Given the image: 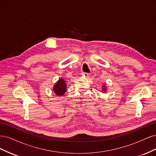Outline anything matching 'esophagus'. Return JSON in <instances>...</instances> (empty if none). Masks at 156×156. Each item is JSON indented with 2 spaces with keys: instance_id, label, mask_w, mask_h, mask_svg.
Listing matches in <instances>:
<instances>
[{
  "instance_id": "obj_1",
  "label": "esophagus",
  "mask_w": 156,
  "mask_h": 156,
  "mask_svg": "<svg viewBox=\"0 0 156 156\" xmlns=\"http://www.w3.org/2000/svg\"><path fill=\"white\" fill-rule=\"evenodd\" d=\"M81 75L83 77H88L90 76V74L88 73H81Z\"/></svg>"
}]
</instances>
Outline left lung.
<instances>
[{
  "mask_svg": "<svg viewBox=\"0 0 156 156\" xmlns=\"http://www.w3.org/2000/svg\"><path fill=\"white\" fill-rule=\"evenodd\" d=\"M101 91L104 93V92H105L107 90V87H106V84H105H105H103V85H102V87H101Z\"/></svg>",
  "mask_w": 156,
  "mask_h": 156,
  "instance_id": "obj_1",
  "label": "left lung"
}]
</instances>
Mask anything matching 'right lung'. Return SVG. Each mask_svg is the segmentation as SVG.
<instances>
[{
	"label": "right lung",
	"mask_w": 156,
	"mask_h": 156,
	"mask_svg": "<svg viewBox=\"0 0 156 156\" xmlns=\"http://www.w3.org/2000/svg\"><path fill=\"white\" fill-rule=\"evenodd\" d=\"M66 81L64 78L60 77L58 80V81L54 84L53 86V91L54 93L57 96H62L65 92H66Z\"/></svg>",
	"instance_id": "obj_1"
}]
</instances>
